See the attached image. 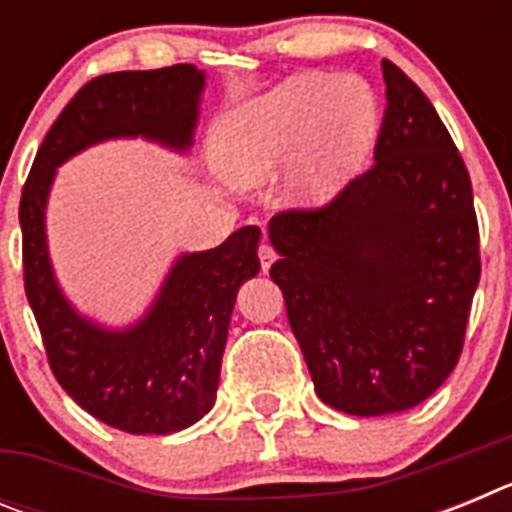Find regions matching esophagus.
<instances>
[{
    "label": "esophagus",
    "mask_w": 512,
    "mask_h": 512,
    "mask_svg": "<svg viewBox=\"0 0 512 512\" xmlns=\"http://www.w3.org/2000/svg\"><path fill=\"white\" fill-rule=\"evenodd\" d=\"M274 256H277V253H274V246H271L269 241H261V246H259V259H261V266H264V271L269 269L271 261H274Z\"/></svg>",
    "instance_id": "esophagus-1"
}]
</instances>
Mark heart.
I'll list each match as a JSON object with an SVG mask.
<instances>
[{"label": "heart", "instance_id": "heart-1", "mask_svg": "<svg viewBox=\"0 0 512 512\" xmlns=\"http://www.w3.org/2000/svg\"><path fill=\"white\" fill-rule=\"evenodd\" d=\"M377 120L364 81L300 74L241 104L215 128L212 158L235 187L284 176L302 205L330 200L354 174Z\"/></svg>", "mask_w": 512, "mask_h": 512}]
</instances>
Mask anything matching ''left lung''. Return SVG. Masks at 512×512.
I'll list each match as a JSON object with an SVG mask.
<instances>
[{
    "mask_svg": "<svg viewBox=\"0 0 512 512\" xmlns=\"http://www.w3.org/2000/svg\"><path fill=\"white\" fill-rule=\"evenodd\" d=\"M374 164L323 207L271 217V279L315 392L348 415H387L454 372L479 284L472 182L415 81L382 61Z\"/></svg>",
    "mask_w": 512,
    "mask_h": 512,
    "instance_id": "8db88e82",
    "label": "left lung"
}]
</instances>
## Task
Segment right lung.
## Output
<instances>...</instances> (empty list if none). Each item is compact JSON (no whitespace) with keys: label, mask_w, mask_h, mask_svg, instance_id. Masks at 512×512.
I'll use <instances>...</instances> for the list:
<instances>
[{"label":"right lung","mask_w":512,"mask_h":512,"mask_svg":"<svg viewBox=\"0 0 512 512\" xmlns=\"http://www.w3.org/2000/svg\"><path fill=\"white\" fill-rule=\"evenodd\" d=\"M202 87L192 63L92 79L40 143L20 197L25 295L53 377L89 415L133 436L182 431L215 405L235 295L261 269V230L246 225L223 246L182 256L146 318L104 330L76 315L53 279L45 200L56 166L97 140L143 135L189 148Z\"/></svg>","instance_id":"obj_1"}]
</instances>
